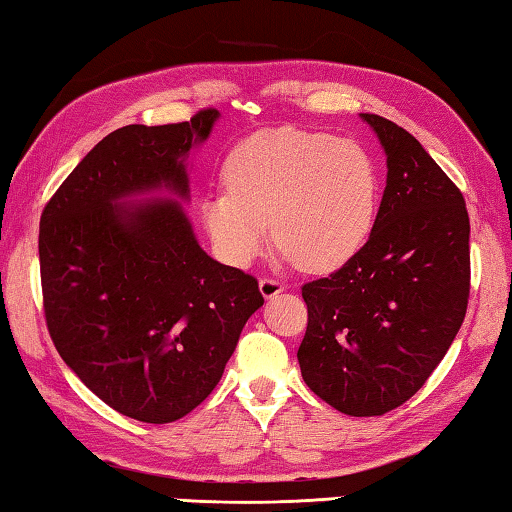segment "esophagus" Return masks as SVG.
Wrapping results in <instances>:
<instances>
[{"label":"esophagus","mask_w":512,"mask_h":512,"mask_svg":"<svg viewBox=\"0 0 512 512\" xmlns=\"http://www.w3.org/2000/svg\"><path fill=\"white\" fill-rule=\"evenodd\" d=\"M258 288H261V294L265 299H272V297H276V294H281L285 290V285L276 279H270V276H265V279L258 281Z\"/></svg>","instance_id":"obj_1"}]
</instances>
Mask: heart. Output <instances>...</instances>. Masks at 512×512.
I'll return each mask as SVG.
<instances>
[{"label": "heart", "instance_id": "heart-1", "mask_svg": "<svg viewBox=\"0 0 512 512\" xmlns=\"http://www.w3.org/2000/svg\"><path fill=\"white\" fill-rule=\"evenodd\" d=\"M229 191L202 204L215 249L247 265L270 240L308 272L353 258L378 218V164L360 141L299 128L263 130L240 141L224 168Z\"/></svg>", "mask_w": 512, "mask_h": 512}]
</instances>
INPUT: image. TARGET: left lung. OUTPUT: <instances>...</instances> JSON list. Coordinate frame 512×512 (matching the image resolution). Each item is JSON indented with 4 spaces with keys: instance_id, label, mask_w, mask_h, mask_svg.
Here are the masks:
<instances>
[{
    "instance_id": "left-lung-1",
    "label": "left lung",
    "mask_w": 512,
    "mask_h": 512,
    "mask_svg": "<svg viewBox=\"0 0 512 512\" xmlns=\"http://www.w3.org/2000/svg\"><path fill=\"white\" fill-rule=\"evenodd\" d=\"M387 152V188L369 240L301 288L299 346L310 391L346 416H382L423 387L465 319L470 218L459 191L416 137L362 114Z\"/></svg>"
}]
</instances>
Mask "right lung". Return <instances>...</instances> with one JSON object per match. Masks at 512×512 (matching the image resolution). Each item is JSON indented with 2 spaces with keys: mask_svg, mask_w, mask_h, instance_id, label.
<instances>
[{
  "mask_svg": "<svg viewBox=\"0 0 512 512\" xmlns=\"http://www.w3.org/2000/svg\"><path fill=\"white\" fill-rule=\"evenodd\" d=\"M218 110L125 125L71 170L40 218L44 319L62 360L105 405L141 423L179 420L209 398L258 281L206 256L173 200L116 204L166 186L188 195L184 159Z\"/></svg>",
  "mask_w": 512,
  "mask_h": 512,
  "instance_id": "right-lung-1",
  "label": "right lung"
}]
</instances>
